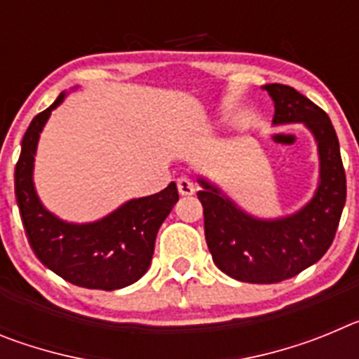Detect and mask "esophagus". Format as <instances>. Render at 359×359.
I'll return each mask as SVG.
<instances>
[{
  "mask_svg": "<svg viewBox=\"0 0 359 359\" xmlns=\"http://www.w3.org/2000/svg\"><path fill=\"white\" fill-rule=\"evenodd\" d=\"M176 185H177V190H180V194L182 196H190V194H194V183L190 182L189 177L187 176H180L176 180Z\"/></svg>",
  "mask_w": 359,
  "mask_h": 359,
  "instance_id": "34e87169",
  "label": "esophagus"
}]
</instances>
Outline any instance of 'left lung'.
Returning <instances> with one entry per match:
<instances>
[{"label":"left lung","instance_id":"left-lung-1","mask_svg":"<svg viewBox=\"0 0 359 359\" xmlns=\"http://www.w3.org/2000/svg\"><path fill=\"white\" fill-rule=\"evenodd\" d=\"M275 102V123L304 122L320 152V187L307 207L290 217L261 221L246 215L215 187L203 185L205 239L215 266L250 284H275L294 277L325 255L344 212L347 180L340 144L327 113L286 84H266Z\"/></svg>","mask_w":359,"mask_h":359}]
</instances>
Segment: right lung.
Wrapping results in <instances>:
<instances>
[{"instance_id":"obj_1","label":"right lung","mask_w":359,"mask_h":359,"mask_svg":"<svg viewBox=\"0 0 359 359\" xmlns=\"http://www.w3.org/2000/svg\"><path fill=\"white\" fill-rule=\"evenodd\" d=\"M62 98L65 93L34 116L21 142L14 192L25 236L37 259L65 280L88 290H120L147 271L158 230L180 199L176 183L158 194L133 199L91 224H68L44 210L32 183L34 154L41 129Z\"/></svg>"}]
</instances>
